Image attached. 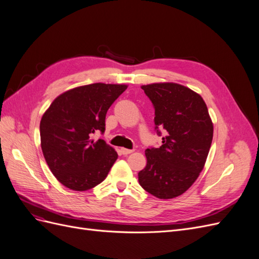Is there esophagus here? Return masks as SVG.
<instances>
[{
	"label": "esophagus",
	"instance_id": "34e87169",
	"mask_svg": "<svg viewBox=\"0 0 259 259\" xmlns=\"http://www.w3.org/2000/svg\"><path fill=\"white\" fill-rule=\"evenodd\" d=\"M121 152L124 155H127V154H130L132 152H134V150H132V149H126V148H121Z\"/></svg>",
	"mask_w": 259,
	"mask_h": 259
}]
</instances>
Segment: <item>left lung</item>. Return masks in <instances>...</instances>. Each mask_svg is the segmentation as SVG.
Listing matches in <instances>:
<instances>
[{
	"instance_id": "left-lung-1",
	"label": "left lung",
	"mask_w": 259,
	"mask_h": 259,
	"mask_svg": "<svg viewBox=\"0 0 259 259\" xmlns=\"http://www.w3.org/2000/svg\"><path fill=\"white\" fill-rule=\"evenodd\" d=\"M155 109V128L165 130L160 148L147 149L138 182L154 197L168 200L185 193L204 168L214 126L198 93L173 82L142 85Z\"/></svg>"
}]
</instances>
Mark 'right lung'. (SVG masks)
<instances>
[{"instance_id": "1", "label": "right lung", "mask_w": 259, "mask_h": 259, "mask_svg": "<svg viewBox=\"0 0 259 259\" xmlns=\"http://www.w3.org/2000/svg\"><path fill=\"white\" fill-rule=\"evenodd\" d=\"M126 84L94 83L66 91L53 100L40 122L41 148L58 182L86 191L104 182L117 159L114 149L93 134L105 131L108 109Z\"/></svg>"}]
</instances>
